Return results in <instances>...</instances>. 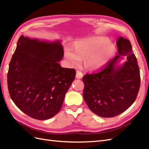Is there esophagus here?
<instances>
[{
	"label": "esophagus",
	"instance_id": "34e87169",
	"mask_svg": "<svg viewBox=\"0 0 149 149\" xmlns=\"http://www.w3.org/2000/svg\"><path fill=\"white\" fill-rule=\"evenodd\" d=\"M83 74L81 71L80 70H77L76 71V77L79 79V78H81L83 77Z\"/></svg>",
	"mask_w": 149,
	"mask_h": 149
}]
</instances>
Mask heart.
Returning a JSON list of instances; mask_svg holds the SVG:
<instances>
[{
	"label": "heart",
	"mask_w": 149,
	"mask_h": 149,
	"mask_svg": "<svg viewBox=\"0 0 149 149\" xmlns=\"http://www.w3.org/2000/svg\"><path fill=\"white\" fill-rule=\"evenodd\" d=\"M105 37H92L78 42L75 45V52L67 48L65 56L73 66L78 65L81 58H86V65L91 69H97L102 66L114 55L116 48L112 43H108Z\"/></svg>",
	"instance_id": "obj_1"
}]
</instances>
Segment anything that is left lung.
Returning <instances> with one entry per match:
<instances>
[{
	"label": "left lung",
	"instance_id": "1",
	"mask_svg": "<svg viewBox=\"0 0 149 149\" xmlns=\"http://www.w3.org/2000/svg\"><path fill=\"white\" fill-rule=\"evenodd\" d=\"M116 43L118 53L102 68L83 78L84 100L90 110L102 118H112L127 110L136 101L141 85L139 68L131 43L123 37H119ZM122 56H126L127 61L116 68Z\"/></svg>",
	"mask_w": 149,
	"mask_h": 149
}]
</instances>
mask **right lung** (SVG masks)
Instances as JSON below:
<instances>
[{"instance_id":"right-lung-1","label":"right lung","mask_w":149,"mask_h":149,"mask_svg":"<svg viewBox=\"0 0 149 149\" xmlns=\"http://www.w3.org/2000/svg\"><path fill=\"white\" fill-rule=\"evenodd\" d=\"M7 73L10 96L33 119L46 120L60 110L76 71L60 66L64 55L59 41L46 42L20 36Z\"/></svg>"}]
</instances>
